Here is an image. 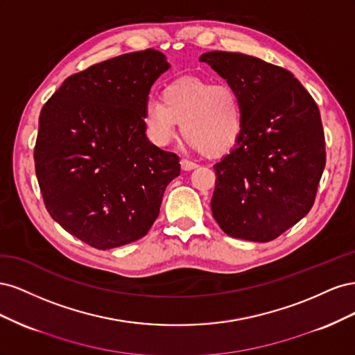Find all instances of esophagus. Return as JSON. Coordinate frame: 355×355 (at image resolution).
Masks as SVG:
<instances>
[{"label":"esophagus","instance_id":"obj_1","mask_svg":"<svg viewBox=\"0 0 355 355\" xmlns=\"http://www.w3.org/2000/svg\"><path fill=\"white\" fill-rule=\"evenodd\" d=\"M180 167H182V170H185V171H189V170H192V168H196L197 167V164L196 163H192V161H189V159H180Z\"/></svg>","mask_w":355,"mask_h":355}]
</instances>
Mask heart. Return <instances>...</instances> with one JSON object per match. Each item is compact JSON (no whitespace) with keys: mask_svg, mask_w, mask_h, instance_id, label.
Returning a JSON list of instances; mask_svg holds the SVG:
<instances>
[{"mask_svg":"<svg viewBox=\"0 0 355 355\" xmlns=\"http://www.w3.org/2000/svg\"><path fill=\"white\" fill-rule=\"evenodd\" d=\"M142 120L149 139L159 146L179 132L207 157H218L235 146L243 132V103L230 83L180 77L161 90V102L148 99Z\"/></svg>","mask_w":355,"mask_h":355,"instance_id":"1","label":"heart"}]
</instances>
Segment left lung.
I'll use <instances>...</instances> for the list:
<instances>
[{
	"instance_id": "1",
	"label": "left lung",
	"mask_w": 355,
	"mask_h": 355,
	"mask_svg": "<svg viewBox=\"0 0 355 355\" xmlns=\"http://www.w3.org/2000/svg\"><path fill=\"white\" fill-rule=\"evenodd\" d=\"M239 92L243 132L213 166V218L234 239L266 243L313 207L326 166L318 106L292 72L243 53L200 56Z\"/></svg>"
}]
</instances>
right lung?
Wrapping results in <instances>:
<instances>
[{
    "label": "right lung",
    "instance_id": "obj_1",
    "mask_svg": "<svg viewBox=\"0 0 355 355\" xmlns=\"http://www.w3.org/2000/svg\"><path fill=\"white\" fill-rule=\"evenodd\" d=\"M170 68L163 53H127L73 73L42 106L34 149L50 216L94 249L148 234L179 157L148 141L149 90Z\"/></svg>",
    "mask_w": 355,
    "mask_h": 355
}]
</instances>
